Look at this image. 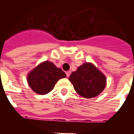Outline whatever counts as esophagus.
<instances>
[{
	"label": "esophagus",
	"instance_id": "obj_1",
	"mask_svg": "<svg viewBox=\"0 0 134 134\" xmlns=\"http://www.w3.org/2000/svg\"><path fill=\"white\" fill-rule=\"evenodd\" d=\"M70 74H71V72L70 71H67V72H66V75H67V77H70Z\"/></svg>",
	"mask_w": 134,
	"mask_h": 134
}]
</instances>
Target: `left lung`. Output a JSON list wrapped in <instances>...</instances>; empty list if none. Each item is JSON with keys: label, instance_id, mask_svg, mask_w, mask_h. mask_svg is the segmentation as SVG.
I'll return each mask as SVG.
<instances>
[{"label": "left lung", "instance_id": "1", "mask_svg": "<svg viewBox=\"0 0 134 134\" xmlns=\"http://www.w3.org/2000/svg\"><path fill=\"white\" fill-rule=\"evenodd\" d=\"M77 93L82 97L91 98L104 90L106 79L93 64L85 63L73 72L69 77Z\"/></svg>", "mask_w": 134, "mask_h": 134}]
</instances>
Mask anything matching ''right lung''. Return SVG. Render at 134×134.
<instances>
[{
  "label": "right lung",
  "instance_id": "right-lung-1",
  "mask_svg": "<svg viewBox=\"0 0 134 134\" xmlns=\"http://www.w3.org/2000/svg\"><path fill=\"white\" fill-rule=\"evenodd\" d=\"M66 77V74L60 68H57L52 62L46 61L34 68L27 77L31 88L38 95L49 93L59 79Z\"/></svg>",
  "mask_w": 134,
  "mask_h": 134
}]
</instances>
